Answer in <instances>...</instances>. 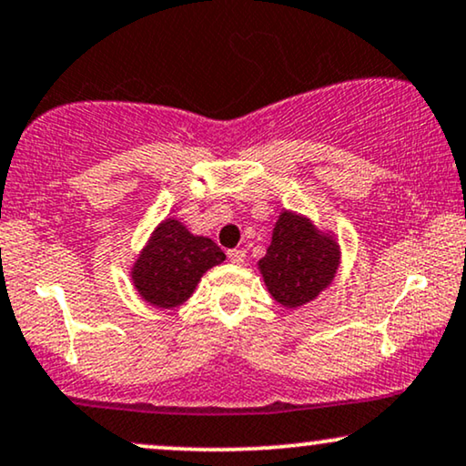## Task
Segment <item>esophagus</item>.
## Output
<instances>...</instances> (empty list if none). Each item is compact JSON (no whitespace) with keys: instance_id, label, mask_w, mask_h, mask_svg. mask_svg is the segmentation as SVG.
Masks as SVG:
<instances>
[{"instance_id":"34e87169","label":"esophagus","mask_w":466,"mask_h":466,"mask_svg":"<svg viewBox=\"0 0 466 466\" xmlns=\"http://www.w3.org/2000/svg\"><path fill=\"white\" fill-rule=\"evenodd\" d=\"M227 257H228V261H231V263L239 265V263H244L246 252L241 250V248H233V250H227Z\"/></svg>"}]
</instances>
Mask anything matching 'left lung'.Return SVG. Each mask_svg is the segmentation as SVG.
I'll return each mask as SVG.
<instances>
[{"label":"left lung","instance_id":"obj_1","mask_svg":"<svg viewBox=\"0 0 466 466\" xmlns=\"http://www.w3.org/2000/svg\"><path fill=\"white\" fill-rule=\"evenodd\" d=\"M258 268L271 298L287 308H298L331 282L338 268V246L314 231L308 220L285 211Z\"/></svg>","mask_w":466,"mask_h":466}]
</instances>
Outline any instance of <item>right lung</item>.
Segmentation results:
<instances>
[{
    "label": "right lung",
    "mask_w": 466,
    "mask_h": 466,
    "mask_svg": "<svg viewBox=\"0 0 466 466\" xmlns=\"http://www.w3.org/2000/svg\"><path fill=\"white\" fill-rule=\"evenodd\" d=\"M225 261V252L209 238H197L177 220H165L141 252L132 278L149 304L173 308L195 291L198 278Z\"/></svg>",
    "instance_id": "right-lung-1"
}]
</instances>
